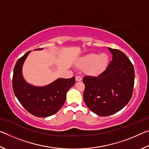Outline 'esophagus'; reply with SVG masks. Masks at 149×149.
<instances>
[{
    "mask_svg": "<svg viewBox=\"0 0 149 149\" xmlns=\"http://www.w3.org/2000/svg\"><path fill=\"white\" fill-rule=\"evenodd\" d=\"M75 79H76V81H79L82 80V78L81 77L79 76V75H77V76H76V77H75Z\"/></svg>",
    "mask_w": 149,
    "mask_h": 149,
    "instance_id": "34e87169",
    "label": "esophagus"
}]
</instances>
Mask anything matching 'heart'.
<instances>
[{
    "label": "heart",
    "instance_id": "b5f03b06",
    "mask_svg": "<svg viewBox=\"0 0 149 149\" xmlns=\"http://www.w3.org/2000/svg\"><path fill=\"white\" fill-rule=\"evenodd\" d=\"M108 56L104 53L98 55L91 53L81 58L79 66L83 68H86V72L90 74H97L107 67Z\"/></svg>",
    "mask_w": 149,
    "mask_h": 149
}]
</instances>
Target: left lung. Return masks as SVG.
<instances>
[{
    "mask_svg": "<svg viewBox=\"0 0 149 149\" xmlns=\"http://www.w3.org/2000/svg\"><path fill=\"white\" fill-rule=\"evenodd\" d=\"M112 60L97 76L85 75L84 100L87 107L99 116H107L122 110L133 95L135 70L123 52L108 48Z\"/></svg>",
    "mask_w": 149,
    "mask_h": 149,
    "instance_id": "obj_1",
    "label": "left lung"
}]
</instances>
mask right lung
I'll return each mask as SVG.
<instances>
[{
	"label": "right lung",
	"mask_w": 149,
	"mask_h": 149,
	"mask_svg": "<svg viewBox=\"0 0 149 149\" xmlns=\"http://www.w3.org/2000/svg\"><path fill=\"white\" fill-rule=\"evenodd\" d=\"M30 52H26L16 63L12 77V88L20 104L30 114L37 117L50 116L62 108L68 91L74 85L75 78L58 79L42 87L27 84L22 77V68Z\"/></svg>",
	"instance_id": "obj_1"
}]
</instances>
